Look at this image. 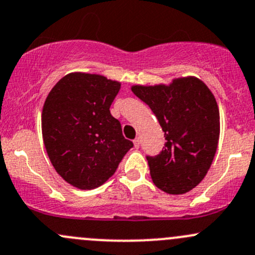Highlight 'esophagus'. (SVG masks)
<instances>
[{"mask_svg": "<svg viewBox=\"0 0 255 255\" xmlns=\"http://www.w3.org/2000/svg\"><path fill=\"white\" fill-rule=\"evenodd\" d=\"M133 143H134V146H135V148H139V144H140V139H139V137L135 138V139L133 140Z\"/></svg>", "mask_w": 255, "mask_h": 255, "instance_id": "esophagus-1", "label": "esophagus"}]
</instances>
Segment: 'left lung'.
Here are the masks:
<instances>
[{
    "mask_svg": "<svg viewBox=\"0 0 255 255\" xmlns=\"http://www.w3.org/2000/svg\"><path fill=\"white\" fill-rule=\"evenodd\" d=\"M150 107L164 132L158 155H146L156 187L185 194L206 176L220 137V111L210 89L196 78L175 80L170 86H133Z\"/></svg>",
    "mask_w": 255,
    "mask_h": 255,
    "instance_id": "1",
    "label": "left lung"
}]
</instances>
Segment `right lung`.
I'll return each instance as SVG.
<instances>
[{"label":"right lung","instance_id":"add662e5","mask_svg":"<svg viewBox=\"0 0 255 255\" xmlns=\"http://www.w3.org/2000/svg\"><path fill=\"white\" fill-rule=\"evenodd\" d=\"M120 87L101 75L74 73L49 92L42 113L44 145L56 173L73 186L99 187L133 148L110 112Z\"/></svg>","mask_w":255,"mask_h":255}]
</instances>
